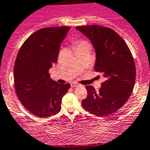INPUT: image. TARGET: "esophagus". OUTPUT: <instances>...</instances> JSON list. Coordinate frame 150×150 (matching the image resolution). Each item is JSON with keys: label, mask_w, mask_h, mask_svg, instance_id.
I'll return each mask as SVG.
<instances>
[{"label": "esophagus", "mask_w": 150, "mask_h": 150, "mask_svg": "<svg viewBox=\"0 0 150 150\" xmlns=\"http://www.w3.org/2000/svg\"><path fill=\"white\" fill-rule=\"evenodd\" d=\"M79 85H78V84L76 83H74V82H72V83H71V86L72 87V88H76V87H78Z\"/></svg>", "instance_id": "obj_1"}]
</instances>
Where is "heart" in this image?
I'll return each instance as SVG.
<instances>
[{"mask_svg": "<svg viewBox=\"0 0 150 150\" xmlns=\"http://www.w3.org/2000/svg\"><path fill=\"white\" fill-rule=\"evenodd\" d=\"M82 46H91L90 44L88 43L87 41L85 40H79L76 42V47L77 48H80V47Z\"/></svg>", "mask_w": 150, "mask_h": 150, "instance_id": "obj_1", "label": "heart"}]
</instances>
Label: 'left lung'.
<instances>
[{"label": "left lung", "instance_id": "1", "mask_svg": "<svg viewBox=\"0 0 150 150\" xmlns=\"http://www.w3.org/2000/svg\"><path fill=\"white\" fill-rule=\"evenodd\" d=\"M75 28L91 41L96 51L94 69L105 77L98 92L92 85L85 87L88 96L82 106L97 116L110 115L126 103L133 91L135 65L130 50L112 28L97 25Z\"/></svg>", "mask_w": 150, "mask_h": 150}]
</instances>
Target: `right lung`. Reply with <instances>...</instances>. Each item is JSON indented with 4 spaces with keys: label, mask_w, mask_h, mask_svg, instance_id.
Here are the masks:
<instances>
[{
    "label": "right lung",
    "mask_w": 150,
    "mask_h": 150,
    "mask_svg": "<svg viewBox=\"0 0 150 150\" xmlns=\"http://www.w3.org/2000/svg\"><path fill=\"white\" fill-rule=\"evenodd\" d=\"M69 26L49 27L35 31L24 42L15 60L14 78L20 102L40 118L56 115L70 85L59 84L48 71L57 62L61 42Z\"/></svg>",
    "instance_id": "1"
}]
</instances>
